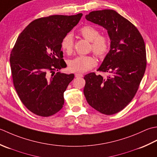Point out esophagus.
I'll return each instance as SVG.
<instances>
[{"mask_svg": "<svg viewBox=\"0 0 157 157\" xmlns=\"http://www.w3.org/2000/svg\"><path fill=\"white\" fill-rule=\"evenodd\" d=\"M82 76H83L82 74H80V73H75V77H76V78L82 77Z\"/></svg>", "mask_w": 157, "mask_h": 157, "instance_id": "obj_1", "label": "esophagus"}]
</instances>
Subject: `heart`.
<instances>
[{"mask_svg": "<svg viewBox=\"0 0 157 157\" xmlns=\"http://www.w3.org/2000/svg\"><path fill=\"white\" fill-rule=\"evenodd\" d=\"M79 34L86 40L91 43V48L94 53L100 58L105 57L109 49V41L104 36H100V32L91 25H85L79 30ZM74 40L71 34H68L62 38L61 48L67 54L73 51ZM96 64V60L91 56H79L68 62V68L74 72H85Z\"/></svg>", "mask_w": 157, "mask_h": 157, "instance_id": "obj_1", "label": "heart"}]
</instances>
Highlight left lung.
Wrapping results in <instances>:
<instances>
[{
  "label": "left lung",
  "instance_id": "8db88e82",
  "mask_svg": "<svg viewBox=\"0 0 157 157\" xmlns=\"http://www.w3.org/2000/svg\"><path fill=\"white\" fill-rule=\"evenodd\" d=\"M85 18L108 32L110 49L98 71L110 75H85L84 95L88 104L100 113L116 114L132 100L144 75V41L135 25L114 10L91 11Z\"/></svg>",
  "mask_w": 157,
  "mask_h": 157
}]
</instances>
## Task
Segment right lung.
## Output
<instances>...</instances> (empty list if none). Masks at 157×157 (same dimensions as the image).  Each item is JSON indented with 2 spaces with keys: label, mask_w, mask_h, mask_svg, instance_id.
Segmentation results:
<instances>
[{
  "label": "right lung",
  "mask_w": 157,
  "mask_h": 157,
  "mask_svg": "<svg viewBox=\"0 0 157 157\" xmlns=\"http://www.w3.org/2000/svg\"><path fill=\"white\" fill-rule=\"evenodd\" d=\"M82 16L37 19L17 38L10 57L13 81L20 100L35 114L49 117L63 107V93L75 75L55 72L66 67L61 42Z\"/></svg>",
  "instance_id": "add662e5"
}]
</instances>
